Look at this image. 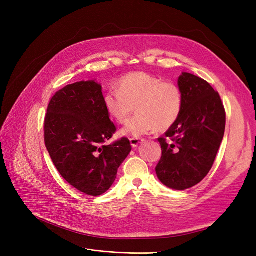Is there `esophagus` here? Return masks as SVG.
Wrapping results in <instances>:
<instances>
[{"label": "esophagus", "instance_id": "obj_1", "mask_svg": "<svg viewBox=\"0 0 256 256\" xmlns=\"http://www.w3.org/2000/svg\"><path fill=\"white\" fill-rule=\"evenodd\" d=\"M130 145L134 147V148H135V147H137L140 143L144 142L145 140L142 138H130Z\"/></svg>", "mask_w": 256, "mask_h": 256}]
</instances>
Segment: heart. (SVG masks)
I'll use <instances>...</instances> for the list:
<instances>
[{"label": "heart", "instance_id": "1", "mask_svg": "<svg viewBox=\"0 0 256 256\" xmlns=\"http://www.w3.org/2000/svg\"><path fill=\"white\" fill-rule=\"evenodd\" d=\"M106 112L117 122L124 124L135 106L132 116L121 130L122 135L141 137L154 128L165 130L178 119L184 104L180 88L169 80L145 72H132L119 80L118 89L104 94Z\"/></svg>", "mask_w": 256, "mask_h": 256}]
</instances>
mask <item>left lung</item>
Segmentation results:
<instances>
[{"label":"left lung","instance_id":"left-lung-1","mask_svg":"<svg viewBox=\"0 0 256 256\" xmlns=\"http://www.w3.org/2000/svg\"><path fill=\"white\" fill-rule=\"evenodd\" d=\"M184 104L178 119L158 138L162 158L156 167L160 182L186 190L210 172L224 137L226 114L219 93L199 76L178 78Z\"/></svg>","mask_w":256,"mask_h":256}]
</instances>
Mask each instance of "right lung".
Masks as SVG:
<instances>
[{
	"instance_id": "right-lung-1",
	"label": "right lung",
	"mask_w": 256,
	"mask_h": 256,
	"mask_svg": "<svg viewBox=\"0 0 256 256\" xmlns=\"http://www.w3.org/2000/svg\"><path fill=\"white\" fill-rule=\"evenodd\" d=\"M116 132L102 86L80 80L56 92L44 119V142L61 176L76 190L100 196L110 189L132 150L128 138L106 145Z\"/></svg>"
}]
</instances>
